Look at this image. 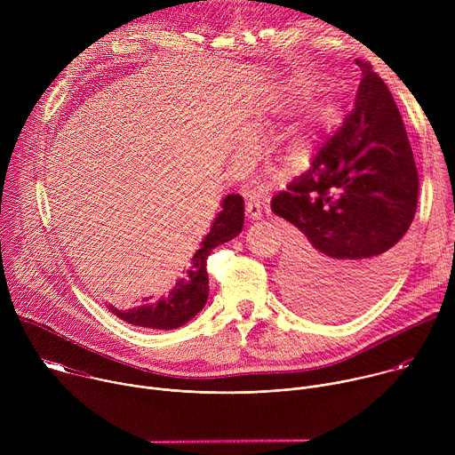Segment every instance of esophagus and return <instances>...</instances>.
<instances>
[{
  "mask_svg": "<svg viewBox=\"0 0 455 455\" xmlns=\"http://www.w3.org/2000/svg\"><path fill=\"white\" fill-rule=\"evenodd\" d=\"M246 214H248V218H251V220H259L263 216V200L259 198V196H248V200H246Z\"/></svg>",
  "mask_w": 455,
  "mask_h": 455,
  "instance_id": "esophagus-1",
  "label": "esophagus"
}]
</instances>
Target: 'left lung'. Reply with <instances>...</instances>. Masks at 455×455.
Returning a JSON list of instances; mask_svg holds the SVG:
<instances>
[{
	"label": "left lung",
	"mask_w": 455,
	"mask_h": 455,
	"mask_svg": "<svg viewBox=\"0 0 455 455\" xmlns=\"http://www.w3.org/2000/svg\"><path fill=\"white\" fill-rule=\"evenodd\" d=\"M353 109L320 144L309 169L274 194L272 211L297 230L286 274L297 304L337 320L393 281L418 207V169L398 106L372 64Z\"/></svg>",
	"instance_id": "8db88e82"
}]
</instances>
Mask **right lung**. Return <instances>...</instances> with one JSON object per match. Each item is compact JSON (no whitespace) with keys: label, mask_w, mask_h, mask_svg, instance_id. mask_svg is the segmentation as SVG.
<instances>
[{"label":"right lung","mask_w":455,"mask_h":455,"mask_svg":"<svg viewBox=\"0 0 455 455\" xmlns=\"http://www.w3.org/2000/svg\"><path fill=\"white\" fill-rule=\"evenodd\" d=\"M244 223V200L241 194H228L223 200V211L214 220L211 232L205 235L202 248L192 255L185 277L158 302L144 304L133 309L120 311L109 307L118 318L133 326L148 330H176L196 316L207 304L209 297V274L207 259L211 251L241 234ZM146 302L149 299H144Z\"/></svg>","instance_id":"right-lung-1"}]
</instances>
